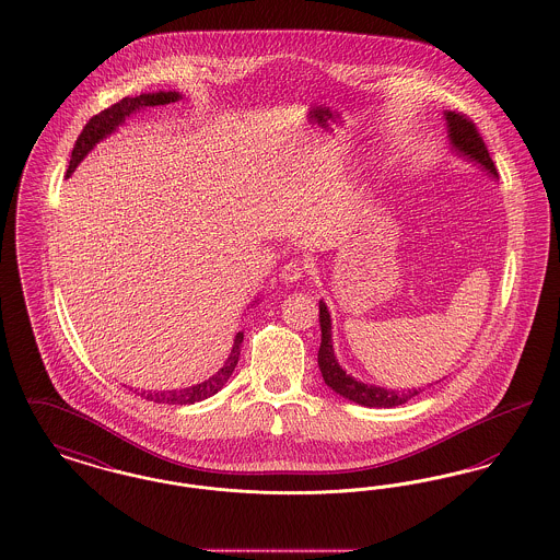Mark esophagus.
<instances>
[{"mask_svg": "<svg viewBox=\"0 0 560 560\" xmlns=\"http://www.w3.org/2000/svg\"><path fill=\"white\" fill-rule=\"evenodd\" d=\"M302 277H304V267L300 262H288L285 267H281V272H279V279L283 283H295Z\"/></svg>", "mask_w": 560, "mask_h": 560, "instance_id": "esophagus-1", "label": "esophagus"}]
</instances>
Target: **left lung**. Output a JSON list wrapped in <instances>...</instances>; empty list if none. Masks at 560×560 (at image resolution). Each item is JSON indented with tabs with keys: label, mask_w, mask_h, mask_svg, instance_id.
Here are the masks:
<instances>
[{
	"label": "left lung",
	"mask_w": 560,
	"mask_h": 560,
	"mask_svg": "<svg viewBox=\"0 0 560 560\" xmlns=\"http://www.w3.org/2000/svg\"><path fill=\"white\" fill-rule=\"evenodd\" d=\"M445 126H447V138L452 144L453 153H457L462 160L472 161L475 165L482 167L487 174L498 178V170L493 161L489 158V151L477 132L475 124L466 119L464 115L455 110H445ZM319 323H320V347H319V370L325 384L340 397L359 402L363 407H397L409 399H413L420 388H407V390H393V388H382L375 384H365L350 373L342 370L334 354V340H331V317L327 311V304L319 302Z\"/></svg>",
	"instance_id": "obj_1"
}]
</instances>
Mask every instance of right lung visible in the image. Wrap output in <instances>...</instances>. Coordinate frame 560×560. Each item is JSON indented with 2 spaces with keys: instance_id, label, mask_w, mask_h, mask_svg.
Segmentation results:
<instances>
[{
  "instance_id": "1",
  "label": "right lung",
  "mask_w": 560,
  "mask_h": 560,
  "mask_svg": "<svg viewBox=\"0 0 560 560\" xmlns=\"http://www.w3.org/2000/svg\"><path fill=\"white\" fill-rule=\"evenodd\" d=\"M180 98H183L180 92H161L160 90V92L140 94V96H133V98L128 96V98L119 101L117 105H113V107L105 108L103 113L94 115V117L85 124V128L81 130L80 138L75 140V147H73V153H71V161H69V170H67V178L75 172V167L80 165L81 161L85 160V155H88L101 140H105V138L115 132L119 126H124L130 115L142 110V108L170 105V103H176V101H180ZM254 304H258V300H254ZM254 304H252V306H254ZM241 342H243V331H237L229 359H226L224 365H222L218 372L213 373L212 377H208L206 382L195 384V386H188V388H180V390L140 393V397L155 400V402H167V405H192V402H199V400L213 397V395L229 382V377L233 375V372H235L237 361H240Z\"/></svg>"
}]
</instances>
